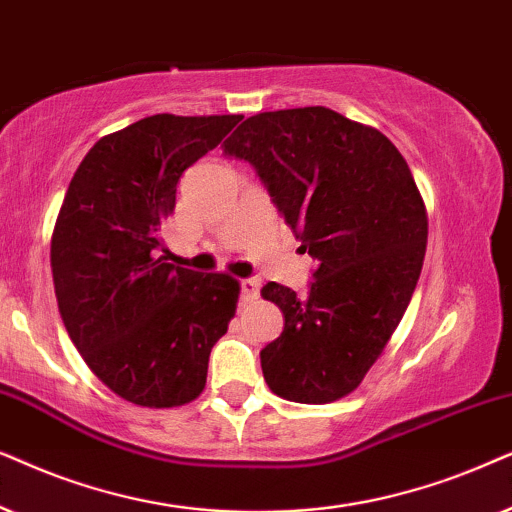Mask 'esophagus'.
Wrapping results in <instances>:
<instances>
[{
    "label": "esophagus",
    "mask_w": 512,
    "mask_h": 512,
    "mask_svg": "<svg viewBox=\"0 0 512 512\" xmlns=\"http://www.w3.org/2000/svg\"><path fill=\"white\" fill-rule=\"evenodd\" d=\"M260 295V281L257 278H243L241 281V299L243 302H252Z\"/></svg>",
    "instance_id": "esophagus-1"
}]
</instances>
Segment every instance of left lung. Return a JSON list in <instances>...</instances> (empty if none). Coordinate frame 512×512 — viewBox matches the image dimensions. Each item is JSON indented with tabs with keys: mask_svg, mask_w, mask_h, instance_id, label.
Masks as SVG:
<instances>
[{
	"mask_svg": "<svg viewBox=\"0 0 512 512\" xmlns=\"http://www.w3.org/2000/svg\"><path fill=\"white\" fill-rule=\"evenodd\" d=\"M224 156L248 161L318 267L306 295L267 283L281 337L260 351L271 391L332 403L358 388L410 304L428 217L403 154L377 128L327 107L245 119Z\"/></svg>",
	"mask_w": 512,
	"mask_h": 512,
	"instance_id": "8db88e82",
	"label": "left lung"
}]
</instances>
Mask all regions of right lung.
Wrapping results in <instances>:
<instances>
[{
	"label": "right lung",
	"mask_w": 512,
	"mask_h": 512,
	"mask_svg": "<svg viewBox=\"0 0 512 512\" xmlns=\"http://www.w3.org/2000/svg\"><path fill=\"white\" fill-rule=\"evenodd\" d=\"M241 119L145 117L95 142L67 187L51 238L58 309L86 365L128 403L194 400L236 313L238 281L173 267L161 231L182 173Z\"/></svg>",
	"instance_id": "add662e5"
}]
</instances>
